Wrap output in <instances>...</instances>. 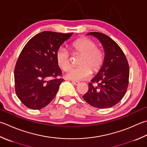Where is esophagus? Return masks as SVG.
<instances>
[{
	"mask_svg": "<svg viewBox=\"0 0 147 147\" xmlns=\"http://www.w3.org/2000/svg\"><path fill=\"white\" fill-rule=\"evenodd\" d=\"M72 83H73L74 85H78L80 84V82L76 81H72Z\"/></svg>",
	"mask_w": 147,
	"mask_h": 147,
	"instance_id": "obj_1",
	"label": "esophagus"
}]
</instances>
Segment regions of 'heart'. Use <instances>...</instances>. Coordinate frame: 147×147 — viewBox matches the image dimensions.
I'll use <instances>...</instances> for the list:
<instances>
[{
	"label": "heart",
	"mask_w": 147,
	"mask_h": 147,
	"mask_svg": "<svg viewBox=\"0 0 147 147\" xmlns=\"http://www.w3.org/2000/svg\"><path fill=\"white\" fill-rule=\"evenodd\" d=\"M73 53H80L82 57L78 64L80 66L71 67L65 74L67 79L83 80L91 75L93 72L98 71L104 61V53L101 49L97 48V45L92 40L83 37L76 40L71 45ZM56 62L62 70H67L70 67L71 59L67 49L61 47L58 48L55 54Z\"/></svg>",
	"instance_id": "heart-1"
}]
</instances>
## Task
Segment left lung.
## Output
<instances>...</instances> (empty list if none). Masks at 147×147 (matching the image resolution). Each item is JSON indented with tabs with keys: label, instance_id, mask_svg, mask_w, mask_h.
<instances>
[{
	"label": "left lung",
	"instance_id": "obj_1",
	"mask_svg": "<svg viewBox=\"0 0 147 147\" xmlns=\"http://www.w3.org/2000/svg\"><path fill=\"white\" fill-rule=\"evenodd\" d=\"M98 39L105 51V59L98 73L88 83L83 98L89 105L100 109L116 105L127 91L129 67L122 49L110 37L96 32L87 34ZM92 83H97L94 86Z\"/></svg>",
	"mask_w": 147,
	"mask_h": 147
}]
</instances>
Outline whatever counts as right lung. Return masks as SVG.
Masks as SVG:
<instances>
[{"label": "right lung", "instance_id": "1", "mask_svg": "<svg viewBox=\"0 0 147 147\" xmlns=\"http://www.w3.org/2000/svg\"><path fill=\"white\" fill-rule=\"evenodd\" d=\"M73 33L44 31L25 45L14 68L16 96L25 106L40 110L56 96L64 79L56 62V51Z\"/></svg>", "mask_w": 147, "mask_h": 147}]
</instances>
